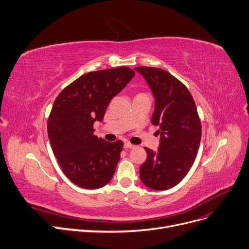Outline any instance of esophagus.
Listing matches in <instances>:
<instances>
[{"instance_id":"34e87169","label":"esophagus","mask_w":249,"mask_h":249,"mask_svg":"<svg viewBox=\"0 0 249 249\" xmlns=\"http://www.w3.org/2000/svg\"><path fill=\"white\" fill-rule=\"evenodd\" d=\"M134 147H135V146H134L133 144H131L130 142H124V148H125V149H128V148L131 149V148H134Z\"/></svg>"}]
</instances>
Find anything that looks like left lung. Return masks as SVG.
<instances>
[{
  "label": "left lung",
  "mask_w": 249,
  "mask_h": 249,
  "mask_svg": "<svg viewBox=\"0 0 249 249\" xmlns=\"http://www.w3.org/2000/svg\"><path fill=\"white\" fill-rule=\"evenodd\" d=\"M155 97L152 123L159 126L160 145L154 152L145 147L147 160L140 166L143 184L167 190L183 179L196 158L201 122L187 87L169 72L155 67H136Z\"/></svg>",
  "instance_id": "1"
}]
</instances>
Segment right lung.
<instances>
[{"instance_id":"add662e5","label":"right lung","mask_w":249,"mask_h":249,"mask_svg":"<svg viewBox=\"0 0 249 249\" xmlns=\"http://www.w3.org/2000/svg\"><path fill=\"white\" fill-rule=\"evenodd\" d=\"M134 75L125 66L89 72L56 98L47 123L50 144L66 177L81 188H100L115 173L123 142L98 138L93 125Z\"/></svg>"}]
</instances>
